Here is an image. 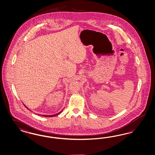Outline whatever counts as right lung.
I'll return each instance as SVG.
<instances>
[{
    "mask_svg": "<svg viewBox=\"0 0 155 155\" xmlns=\"http://www.w3.org/2000/svg\"><path fill=\"white\" fill-rule=\"evenodd\" d=\"M26 107H27V109H28V107H27V106H26ZM62 111H61L59 113H58L57 114H54V115H42V116H44V117H54V116H56V115H58L59 114H60L61 112Z\"/></svg>",
    "mask_w": 155,
    "mask_h": 155,
    "instance_id": "1",
    "label": "right lung"
}]
</instances>
